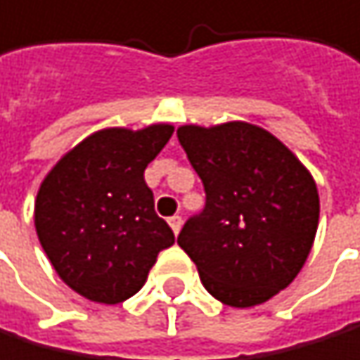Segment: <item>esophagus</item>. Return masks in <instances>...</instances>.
Wrapping results in <instances>:
<instances>
[{
	"label": "esophagus",
	"instance_id": "34e87169",
	"mask_svg": "<svg viewBox=\"0 0 360 360\" xmlns=\"http://www.w3.org/2000/svg\"><path fill=\"white\" fill-rule=\"evenodd\" d=\"M169 226L174 229V233L178 235L180 229H182V217H180V215H171V217H169Z\"/></svg>",
	"mask_w": 360,
	"mask_h": 360
}]
</instances>
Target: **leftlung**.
I'll return each instance as SVG.
<instances>
[{
  "instance_id": "1",
  "label": "left lung",
  "mask_w": 360,
  "mask_h": 360,
  "mask_svg": "<svg viewBox=\"0 0 360 360\" xmlns=\"http://www.w3.org/2000/svg\"><path fill=\"white\" fill-rule=\"evenodd\" d=\"M178 141L207 193L178 235L180 248L217 301L264 304L308 259L319 224L312 176L273 134L248 122L184 125Z\"/></svg>"
}]
</instances>
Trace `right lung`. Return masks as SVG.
Returning a JSON list of instances; mask_svg holds the SVG:
<instances>
[{
    "label": "right lung",
    "instance_id": "obj_1",
    "mask_svg": "<svg viewBox=\"0 0 360 360\" xmlns=\"http://www.w3.org/2000/svg\"><path fill=\"white\" fill-rule=\"evenodd\" d=\"M174 127L103 129L56 162L34 204V226L50 264L72 290L120 304L143 288L158 252L176 242L153 211L147 165Z\"/></svg>",
    "mask_w": 360,
    "mask_h": 360
}]
</instances>
